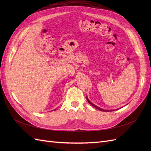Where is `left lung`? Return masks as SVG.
Here are the masks:
<instances>
[{
    "instance_id": "obj_1",
    "label": "left lung",
    "mask_w": 151,
    "mask_h": 151,
    "mask_svg": "<svg viewBox=\"0 0 151 151\" xmlns=\"http://www.w3.org/2000/svg\"><path fill=\"white\" fill-rule=\"evenodd\" d=\"M86 99H87V101H88V103H90L91 105H92V106H93L94 107H95V108H96V109H99V110H101V111H113V110H106V109H102V108H99L98 106H96V105H94V104H93L92 103H91V102L89 101V100L88 99V97H86Z\"/></svg>"
}]
</instances>
